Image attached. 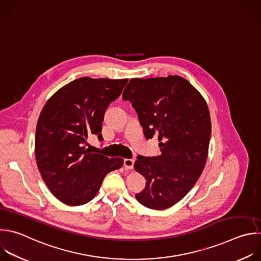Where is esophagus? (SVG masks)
<instances>
[{
	"instance_id": "obj_1",
	"label": "esophagus",
	"mask_w": 261,
	"mask_h": 261,
	"mask_svg": "<svg viewBox=\"0 0 261 261\" xmlns=\"http://www.w3.org/2000/svg\"><path fill=\"white\" fill-rule=\"evenodd\" d=\"M124 166L127 169H133V167H134V160L133 159H125L124 160Z\"/></svg>"
}]
</instances>
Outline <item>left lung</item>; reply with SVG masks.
Returning <instances> with one entry per match:
<instances>
[{
	"instance_id": "obj_1",
	"label": "left lung",
	"mask_w": 261,
	"mask_h": 261,
	"mask_svg": "<svg viewBox=\"0 0 261 261\" xmlns=\"http://www.w3.org/2000/svg\"><path fill=\"white\" fill-rule=\"evenodd\" d=\"M123 99L135 109L145 137H158L162 151L137 156L134 168L146 184L135 198L149 209H167L193 189L205 168L211 137L207 102L179 75L131 79Z\"/></svg>"
}]
</instances>
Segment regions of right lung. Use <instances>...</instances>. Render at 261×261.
Wrapping results in <instances>:
<instances>
[{
  "mask_svg": "<svg viewBox=\"0 0 261 261\" xmlns=\"http://www.w3.org/2000/svg\"><path fill=\"white\" fill-rule=\"evenodd\" d=\"M127 82L83 76L63 86L44 106L36 129V161L44 182L60 202H90L108 173L123 166L122 158L110 159L85 145L91 135L102 140L106 111Z\"/></svg>",
  "mask_w": 261,
  "mask_h": 261,
  "instance_id": "obj_1",
  "label": "right lung"
}]
</instances>
